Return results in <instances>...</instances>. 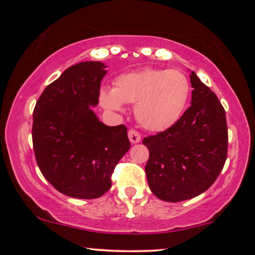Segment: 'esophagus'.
I'll return each mask as SVG.
<instances>
[{"mask_svg": "<svg viewBox=\"0 0 255 255\" xmlns=\"http://www.w3.org/2000/svg\"><path fill=\"white\" fill-rule=\"evenodd\" d=\"M128 137H129V141L131 144H137V142L141 140V135H140V133L135 129H130L128 131Z\"/></svg>", "mask_w": 255, "mask_h": 255, "instance_id": "34e87169", "label": "esophagus"}]
</instances>
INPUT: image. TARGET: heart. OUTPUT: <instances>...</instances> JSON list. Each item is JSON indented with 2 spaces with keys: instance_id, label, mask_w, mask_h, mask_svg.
I'll use <instances>...</instances> for the list:
<instances>
[{
  "instance_id": "heart-1",
  "label": "heart",
  "mask_w": 255,
  "mask_h": 255,
  "mask_svg": "<svg viewBox=\"0 0 255 255\" xmlns=\"http://www.w3.org/2000/svg\"><path fill=\"white\" fill-rule=\"evenodd\" d=\"M191 84L180 71L146 68L115 79L114 90L103 89L99 101L105 109L121 111L124 103L135 104V118L146 129L171 127L188 103Z\"/></svg>"
}]
</instances>
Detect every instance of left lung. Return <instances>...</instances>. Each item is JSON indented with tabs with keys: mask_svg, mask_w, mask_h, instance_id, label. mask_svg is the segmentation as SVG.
<instances>
[{
	"mask_svg": "<svg viewBox=\"0 0 255 255\" xmlns=\"http://www.w3.org/2000/svg\"><path fill=\"white\" fill-rule=\"evenodd\" d=\"M192 105L171 127L146 136L150 151L145 171L151 192L160 200L177 203L212 186L228 154L225 110L217 96L191 74Z\"/></svg>",
	"mask_w": 255,
	"mask_h": 255,
	"instance_id": "1",
	"label": "left lung"
}]
</instances>
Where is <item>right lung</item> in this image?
I'll use <instances>...</instances> for the list:
<instances>
[{"mask_svg": "<svg viewBox=\"0 0 255 255\" xmlns=\"http://www.w3.org/2000/svg\"><path fill=\"white\" fill-rule=\"evenodd\" d=\"M107 66L98 61L69 67L45 87L33 110L32 141L43 176L58 192L78 199L102 197L129 150L127 127L102 124L98 104Z\"/></svg>", "mask_w": 255, "mask_h": 255, "instance_id": "add662e5", "label": "right lung"}]
</instances>
